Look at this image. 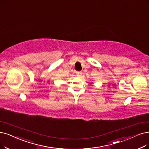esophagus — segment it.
<instances>
[{"instance_id":"34e87169","label":"esophagus","mask_w":149,"mask_h":149,"mask_svg":"<svg viewBox=\"0 0 149 149\" xmlns=\"http://www.w3.org/2000/svg\"><path fill=\"white\" fill-rule=\"evenodd\" d=\"M82 75V73L81 71H78V72H76V76L78 77H81Z\"/></svg>"}]
</instances>
